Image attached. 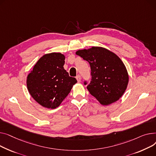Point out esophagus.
<instances>
[{"mask_svg": "<svg viewBox=\"0 0 156 156\" xmlns=\"http://www.w3.org/2000/svg\"><path fill=\"white\" fill-rule=\"evenodd\" d=\"M76 79H77V82H80V80H81V77H80V76H79V75H78V76H76Z\"/></svg>", "mask_w": 156, "mask_h": 156, "instance_id": "esophagus-1", "label": "esophagus"}]
</instances>
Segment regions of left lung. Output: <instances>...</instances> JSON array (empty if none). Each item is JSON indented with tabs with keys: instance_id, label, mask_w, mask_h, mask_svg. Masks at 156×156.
I'll use <instances>...</instances> for the list:
<instances>
[{
	"instance_id": "1",
	"label": "left lung",
	"mask_w": 156,
	"mask_h": 156,
	"mask_svg": "<svg viewBox=\"0 0 156 156\" xmlns=\"http://www.w3.org/2000/svg\"><path fill=\"white\" fill-rule=\"evenodd\" d=\"M76 53L89 63L92 77L87 89L101 104L109 105L123 96L129 77L124 63L115 53L99 47Z\"/></svg>"
}]
</instances>
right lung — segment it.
Instances as JSON below:
<instances>
[{"label":"right lung","instance_id":"obj_1","mask_svg":"<svg viewBox=\"0 0 156 156\" xmlns=\"http://www.w3.org/2000/svg\"><path fill=\"white\" fill-rule=\"evenodd\" d=\"M65 56L60 53H50L41 57L27 77L30 94L44 108L59 106L70 92L77 80L70 77L64 69Z\"/></svg>","mask_w":156,"mask_h":156}]
</instances>
